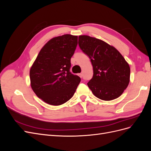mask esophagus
Masks as SVG:
<instances>
[{
	"mask_svg": "<svg viewBox=\"0 0 151 151\" xmlns=\"http://www.w3.org/2000/svg\"><path fill=\"white\" fill-rule=\"evenodd\" d=\"M78 76H79L80 77H83V74H82V73H80V74H78Z\"/></svg>",
	"mask_w": 151,
	"mask_h": 151,
	"instance_id": "esophagus-1",
	"label": "esophagus"
}]
</instances>
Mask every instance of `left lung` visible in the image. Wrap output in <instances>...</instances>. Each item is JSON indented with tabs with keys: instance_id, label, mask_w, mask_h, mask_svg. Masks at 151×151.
<instances>
[{
	"instance_id": "1",
	"label": "left lung",
	"mask_w": 151,
	"mask_h": 151,
	"mask_svg": "<svg viewBox=\"0 0 151 151\" xmlns=\"http://www.w3.org/2000/svg\"><path fill=\"white\" fill-rule=\"evenodd\" d=\"M79 45L93 67L88 83L93 94L104 101L120 96L130 82V68L124 57L111 45L88 35L79 36Z\"/></svg>"
}]
</instances>
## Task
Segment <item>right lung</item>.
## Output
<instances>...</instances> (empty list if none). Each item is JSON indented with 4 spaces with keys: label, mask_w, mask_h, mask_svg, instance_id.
Instances as JSON below:
<instances>
[{
    "label": "right lung",
    "mask_w": 151,
    "mask_h": 151,
    "mask_svg": "<svg viewBox=\"0 0 151 151\" xmlns=\"http://www.w3.org/2000/svg\"><path fill=\"white\" fill-rule=\"evenodd\" d=\"M77 45V36L66 34L53 38L41 49L32 65L31 87L46 103L58 106L74 94L81 78L69 70Z\"/></svg>",
    "instance_id": "right-lung-1"
}]
</instances>
